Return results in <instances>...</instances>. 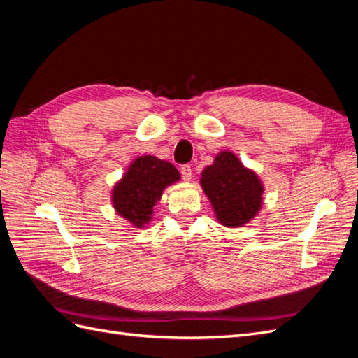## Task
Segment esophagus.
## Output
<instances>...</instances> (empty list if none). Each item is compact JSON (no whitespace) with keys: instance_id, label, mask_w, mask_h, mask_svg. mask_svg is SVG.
I'll list each match as a JSON object with an SVG mask.
<instances>
[{"instance_id":"34e87169","label":"esophagus","mask_w":358,"mask_h":358,"mask_svg":"<svg viewBox=\"0 0 358 358\" xmlns=\"http://www.w3.org/2000/svg\"><path fill=\"white\" fill-rule=\"evenodd\" d=\"M180 175H182V178H183V180H191V176H192V169H191V166L189 164H183L182 167H180Z\"/></svg>"}]
</instances>
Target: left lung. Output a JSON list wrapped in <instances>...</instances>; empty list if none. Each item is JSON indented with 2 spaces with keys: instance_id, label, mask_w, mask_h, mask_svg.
Instances as JSON below:
<instances>
[{
  "instance_id": "8db88e82",
  "label": "left lung",
  "mask_w": 358,
  "mask_h": 358,
  "mask_svg": "<svg viewBox=\"0 0 358 358\" xmlns=\"http://www.w3.org/2000/svg\"><path fill=\"white\" fill-rule=\"evenodd\" d=\"M200 183L225 227H242L262 209L263 183L233 152L216 155L213 164L203 170Z\"/></svg>"
}]
</instances>
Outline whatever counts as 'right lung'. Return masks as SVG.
I'll return each mask as SVG.
<instances>
[{"instance_id":"obj_1","label":"right lung","mask_w":358,"mask_h":358,"mask_svg":"<svg viewBox=\"0 0 358 358\" xmlns=\"http://www.w3.org/2000/svg\"><path fill=\"white\" fill-rule=\"evenodd\" d=\"M179 178V171L170 162L152 155L138 157L113 188L112 201L117 215L142 229L152 220L162 191Z\"/></svg>"}]
</instances>
